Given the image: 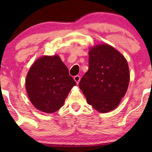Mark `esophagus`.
Instances as JSON below:
<instances>
[{"instance_id":"34e87169","label":"esophagus","mask_w":152,"mask_h":152,"mask_svg":"<svg viewBox=\"0 0 152 152\" xmlns=\"http://www.w3.org/2000/svg\"><path fill=\"white\" fill-rule=\"evenodd\" d=\"M74 80H75V82H76L77 84H78V83L80 82V75H76V76H75V77H74Z\"/></svg>"}]
</instances>
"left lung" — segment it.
I'll return each instance as SVG.
<instances>
[{"label":"left lung","instance_id":"8db88e82","mask_svg":"<svg viewBox=\"0 0 152 152\" xmlns=\"http://www.w3.org/2000/svg\"><path fill=\"white\" fill-rule=\"evenodd\" d=\"M88 54V70L79 87L88 104L100 113H107L115 109L126 94L130 80L128 63L108 44L95 45Z\"/></svg>","mask_w":152,"mask_h":152}]
</instances>
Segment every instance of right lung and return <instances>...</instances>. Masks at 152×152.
I'll list each match as a JSON object with an SVG mask.
<instances>
[{
    "label": "right lung",
    "mask_w": 152,
    "mask_h": 152,
    "mask_svg": "<svg viewBox=\"0 0 152 152\" xmlns=\"http://www.w3.org/2000/svg\"><path fill=\"white\" fill-rule=\"evenodd\" d=\"M75 85L58 55L43 56L37 59L29 70L26 80L30 102L35 108L47 113L59 110Z\"/></svg>",
    "instance_id": "1"
}]
</instances>
